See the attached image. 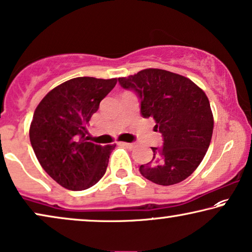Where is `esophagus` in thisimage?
Instances as JSON below:
<instances>
[{"label": "esophagus", "mask_w": 252, "mask_h": 252, "mask_svg": "<svg viewBox=\"0 0 252 252\" xmlns=\"http://www.w3.org/2000/svg\"><path fill=\"white\" fill-rule=\"evenodd\" d=\"M122 146H126V148H129V150H133L134 147H136V144L133 143H121Z\"/></svg>", "instance_id": "34e87169"}]
</instances>
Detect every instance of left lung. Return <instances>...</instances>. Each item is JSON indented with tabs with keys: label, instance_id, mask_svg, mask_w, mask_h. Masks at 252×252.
Returning <instances> with one entry per match:
<instances>
[{
	"label": "left lung",
	"instance_id": "left-lung-1",
	"mask_svg": "<svg viewBox=\"0 0 252 252\" xmlns=\"http://www.w3.org/2000/svg\"><path fill=\"white\" fill-rule=\"evenodd\" d=\"M119 83L137 94L141 116L153 118L163 138L160 148L152 147L153 158L139 166L141 175L162 186L185 180L211 141L214 116L207 95L187 77L158 68L120 77Z\"/></svg>",
	"mask_w": 252,
	"mask_h": 252
}]
</instances>
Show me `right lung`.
Listing matches in <instances>:
<instances>
[{
    "mask_svg": "<svg viewBox=\"0 0 252 252\" xmlns=\"http://www.w3.org/2000/svg\"><path fill=\"white\" fill-rule=\"evenodd\" d=\"M118 80L75 77L52 89L35 109L30 139L44 171L70 190H83L105 175L115 145L87 141L86 126Z\"/></svg>",
    "mask_w": 252,
    "mask_h": 252,
    "instance_id": "obj_1",
    "label": "right lung"
}]
</instances>
